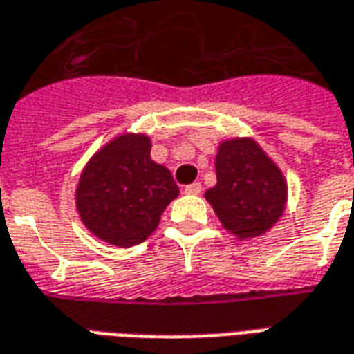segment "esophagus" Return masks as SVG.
<instances>
[{
    "label": "esophagus",
    "instance_id": "obj_1",
    "mask_svg": "<svg viewBox=\"0 0 354 354\" xmlns=\"http://www.w3.org/2000/svg\"><path fill=\"white\" fill-rule=\"evenodd\" d=\"M201 189H203V185H201L199 182H193V184L185 185L184 187V192L189 193V195H199Z\"/></svg>",
    "mask_w": 354,
    "mask_h": 354
}]
</instances>
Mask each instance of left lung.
I'll return each instance as SVG.
<instances>
[{
	"label": "left lung",
	"mask_w": 354,
	"mask_h": 354,
	"mask_svg": "<svg viewBox=\"0 0 354 354\" xmlns=\"http://www.w3.org/2000/svg\"><path fill=\"white\" fill-rule=\"evenodd\" d=\"M218 184L205 193L225 230L248 239L281 218L286 201L282 172L254 140L223 142L216 157Z\"/></svg>",
	"instance_id": "1"
}]
</instances>
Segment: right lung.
I'll use <instances>...</instances> for the list:
<instances>
[{
    "mask_svg": "<svg viewBox=\"0 0 354 354\" xmlns=\"http://www.w3.org/2000/svg\"><path fill=\"white\" fill-rule=\"evenodd\" d=\"M149 138L123 134L94 155L81 174L77 210L88 231L129 248L146 241L178 197L169 169L151 161Z\"/></svg>",
    "mask_w": 354,
    "mask_h": 354,
    "instance_id": "obj_1",
    "label": "right lung"
}]
</instances>
